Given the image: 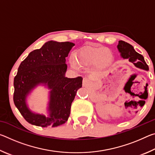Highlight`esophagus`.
Wrapping results in <instances>:
<instances>
[{
    "label": "esophagus",
    "instance_id": "obj_1",
    "mask_svg": "<svg viewBox=\"0 0 155 155\" xmlns=\"http://www.w3.org/2000/svg\"><path fill=\"white\" fill-rule=\"evenodd\" d=\"M89 83H90V80H89V78H86V77L84 78L83 80V85L84 86H85V85H88Z\"/></svg>",
    "mask_w": 155,
    "mask_h": 155
}]
</instances>
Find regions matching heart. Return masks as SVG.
Returning <instances> with one entry per match:
<instances>
[{
    "instance_id": "1",
    "label": "heart",
    "mask_w": 155,
    "mask_h": 155,
    "mask_svg": "<svg viewBox=\"0 0 155 155\" xmlns=\"http://www.w3.org/2000/svg\"><path fill=\"white\" fill-rule=\"evenodd\" d=\"M114 60L111 50L103 46H88L81 49L75 58V62L81 67L93 65L96 70L104 69Z\"/></svg>"
}]
</instances>
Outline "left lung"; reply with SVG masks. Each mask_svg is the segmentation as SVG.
I'll list each match as a JSON object with an SVG mask.
<instances>
[{
  "label": "left lung",
  "instance_id": "left-lung-1",
  "mask_svg": "<svg viewBox=\"0 0 155 155\" xmlns=\"http://www.w3.org/2000/svg\"><path fill=\"white\" fill-rule=\"evenodd\" d=\"M117 49L123 59H128V61L133 63L137 68L145 70H149L148 65L146 64L143 57L136 52L130 44L120 40L117 45Z\"/></svg>",
  "mask_w": 155,
  "mask_h": 155
}]
</instances>
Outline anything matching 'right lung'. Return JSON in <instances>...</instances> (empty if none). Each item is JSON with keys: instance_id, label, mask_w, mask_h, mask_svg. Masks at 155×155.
<instances>
[{"instance_id": "right-lung-1", "label": "right lung", "mask_w": 155, "mask_h": 155, "mask_svg": "<svg viewBox=\"0 0 155 155\" xmlns=\"http://www.w3.org/2000/svg\"><path fill=\"white\" fill-rule=\"evenodd\" d=\"M74 44L49 41L40 49L31 52L21 62L14 78V102L23 117L30 124L41 127H56L67 122L77 91L83 78L65 77V57ZM40 83L51 90L49 116L33 113L25 103L28 94Z\"/></svg>"}]
</instances>
